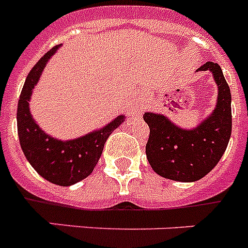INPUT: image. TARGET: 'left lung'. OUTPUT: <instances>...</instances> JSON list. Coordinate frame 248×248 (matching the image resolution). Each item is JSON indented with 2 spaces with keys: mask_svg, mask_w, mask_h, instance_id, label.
<instances>
[{
  "mask_svg": "<svg viewBox=\"0 0 248 248\" xmlns=\"http://www.w3.org/2000/svg\"><path fill=\"white\" fill-rule=\"evenodd\" d=\"M197 71H211L218 85L214 112L194 130H182L163 114H144L150 128L146 158L159 176L181 182H194L206 176L224 154L232 132L231 89L220 66L206 62Z\"/></svg>",
  "mask_w": 248,
  "mask_h": 248,
  "instance_id": "left-lung-1",
  "label": "left lung"
}]
</instances>
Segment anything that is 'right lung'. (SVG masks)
Listing matches in <instances>:
<instances>
[{
	"label": "right lung",
	"mask_w": 248,
	"mask_h": 248,
	"mask_svg": "<svg viewBox=\"0 0 248 248\" xmlns=\"http://www.w3.org/2000/svg\"><path fill=\"white\" fill-rule=\"evenodd\" d=\"M57 48L56 46L44 54L26 78L17 104V134L28 162L40 176L58 186H71L94 170L107 139L124 117L118 116L102 130L70 141L57 140L40 130L30 114V95L44 66Z\"/></svg>",
	"instance_id": "1"
}]
</instances>
